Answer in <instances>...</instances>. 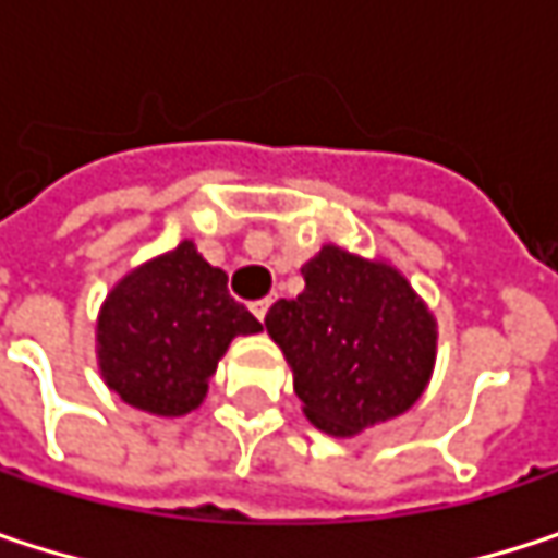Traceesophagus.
<instances>
[{"instance_id":"1","label":"esophagus","mask_w":558,"mask_h":558,"mask_svg":"<svg viewBox=\"0 0 558 558\" xmlns=\"http://www.w3.org/2000/svg\"><path fill=\"white\" fill-rule=\"evenodd\" d=\"M271 303H275V300H271V296H265V300H258V303H252V313H255V316H258V319L265 323V316H268V310H271Z\"/></svg>"}]
</instances>
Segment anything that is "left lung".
Segmentation results:
<instances>
[{"label": "left lung", "instance_id": "obj_1", "mask_svg": "<svg viewBox=\"0 0 558 558\" xmlns=\"http://www.w3.org/2000/svg\"><path fill=\"white\" fill-rule=\"evenodd\" d=\"M300 275L303 293L268 316L293 372L306 420L329 436H355L407 413L436 365V319L388 262L323 245Z\"/></svg>", "mask_w": 558, "mask_h": 558}]
</instances>
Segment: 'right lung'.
Masks as SVG:
<instances>
[{
  "mask_svg": "<svg viewBox=\"0 0 558 558\" xmlns=\"http://www.w3.org/2000/svg\"><path fill=\"white\" fill-rule=\"evenodd\" d=\"M226 280L193 242L119 280L96 319V359L109 390L155 416L196 410L229 342L262 332Z\"/></svg>",
  "mask_w": 558,
  "mask_h": 558,
  "instance_id": "right-lung-1",
  "label": "right lung"
}]
</instances>
